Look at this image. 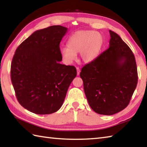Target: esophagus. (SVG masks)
<instances>
[{
  "label": "esophagus",
  "instance_id": "1",
  "mask_svg": "<svg viewBox=\"0 0 147 147\" xmlns=\"http://www.w3.org/2000/svg\"><path fill=\"white\" fill-rule=\"evenodd\" d=\"M76 71H77V75L78 76L80 73V69L79 67H76Z\"/></svg>",
  "mask_w": 147,
  "mask_h": 147
}]
</instances>
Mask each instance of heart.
Listing matches in <instances>:
<instances>
[{"label": "heart", "mask_w": 147, "mask_h": 147, "mask_svg": "<svg viewBox=\"0 0 147 147\" xmlns=\"http://www.w3.org/2000/svg\"><path fill=\"white\" fill-rule=\"evenodd\" d=\"M103 44L101 33L92 30H80L73 33L67 41V46L61 49L62 57L67 62H71L79 53L80 59L88 64L97 57Z\"/></svg>", "instance_id": "heart-1"}]
</instances>
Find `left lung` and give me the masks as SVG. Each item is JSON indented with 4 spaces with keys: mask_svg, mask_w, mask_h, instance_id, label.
Masks as SVG:
<instances>
[{
    "mask_svg": "<svg viewBox=\"0 0 147 147\" xmlns=\"http://www.w3.org/2000/svg\"><path fill=\"white\" fill-rule=\"evenodd\" d=\"M109 33V47L84 65L80 74L90 107L102 115H113L125 109L138 83L131 50L117 33Z\"/></svg>",
    "mask_w": 147,
    "mask_h": 147,
    "instance_id": "left-lung-1",
    "label": "left lung"
}]
</instances>
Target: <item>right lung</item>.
Wrapping results in <instances>:
<instances>
[{
	"label": "right lung",
	"instance_id": "obj_1",
	"mask_svg": "<svg viewBox=\"0 0 147 147\" xmlns=\"http://www.w3.org/2000/svg\"><path fill=\"white\" fill-rule=\"evenodd\" d=\"M67 31L60 25L37 30L16 50L11 82L19 103L33 113L57 111L76 76L75 67L59 63L62 59L59 44Z\"/></svg>",
	"mask_w": 147,
	"mask_h": 147
}]
</instances>
